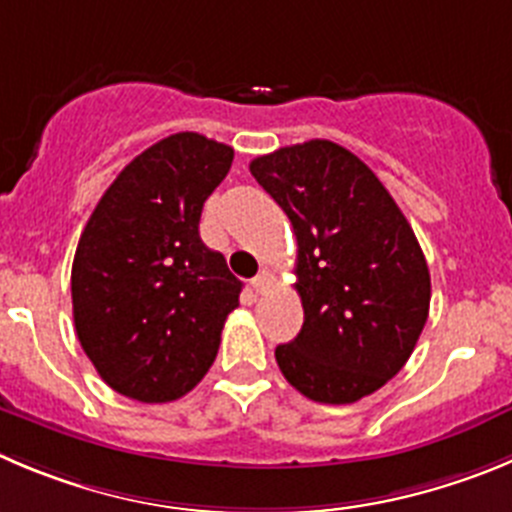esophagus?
<instances>
[{
  "instance_id": "1",
  "label": "esophagus",
  "mask_w": 512,
  "mask_h": 512,
  "mask_svg": "<svg viewBox=\"0 0 512 512\" xmlns=\"http://www.w3.org/2000/svg\"><path fill=\"white\" fill-rule=\"evenodd\" d=\"M270 285H272V272L270 270H260L255 278H252V290H255V293H265Z\"/></svg>"
}]
</instances>
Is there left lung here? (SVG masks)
Wrapping results in <instances>:
<instances>
[{
	"instance_id": "obj_1",
	"label": "left lung",
	"mask_w": 512,
	"mask_h": 512,
	"mask_svg": "<svg viewBox=\"0 0 512 512\" xmlns=\"http://www.w3.org/2000/svg\"><path fill=\"white\" fill-rule=\"evenodd\" d=\"M257 184L298 240L305 321L275 348L285 379L321 404H353L394 379L429 315V267L386 186L364 161L313 138L257 156Z\"/></svg>"
}]
</instances>
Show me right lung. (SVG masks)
Listing matches in <instances>:
<instances>
[{
  "label": "right lung",
  "instance_id": "obj_1",
  "mask_svg": "<svg viewBox=\"0 0 512 512\" xmlns=\"http://www.w3.org/2000/svg\"><path fill=\"white\" fill-rule=\"evenodd\" d=\"M234 151L174 133L138 154L90 214L73 260V318L85 356L118 394L164 404L214 364L242 283L199 237L207 197Z\"/></svg>",
  "mask_w": 512,
  "mask_h": 512
}]
</instances>
